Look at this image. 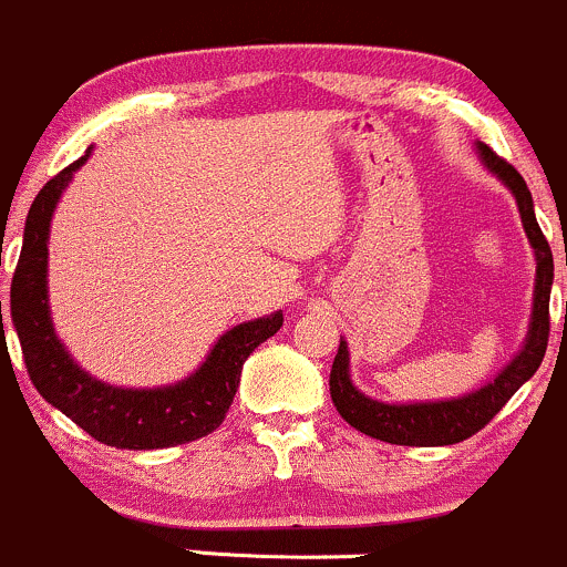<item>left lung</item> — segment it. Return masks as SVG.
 I'll return each mask as SVG.
<instances>
[{"label": "left lung", "mask_w": 567, "mask_h": 567, "mask_svg": "<svg viewBox=\"0 0 567 567\" xmlns=\"http://www.w3.org/2000/svg\"><path fill=\"white\" fill-rule=\"evenodd\" d=\"M476 156L487 173L498 178L513 193L518 204L520 223H524L526 239L535 250V291H532L529 330L515 352L513 361L502 369L493 380L452 400H424V402H380L355 389L350 378V350L347 341H339V352L330 369V396L336 411L347 424L361 430L369 439L385 441L400 446H450L472 439L480 433L504 405L509 396L537 372L548 344V300H551L554 284V259L546 237L535 217L532 193L520 173L504 159H498L485 143H476Z\"/></svg>", "instance_id": "left-lung-1"}]
</instances>
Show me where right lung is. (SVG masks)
Wrapping results in <instances>:
<instances>
[{"label":"right lung","instance_id":"add662e5","mask_svg":"<svg viewBox=\"0 0 567 567\" xmlns=\"http://www.w3.org/2000/svg\"><path fill=\"white\" fill-rule=\"evenodd\" d=\"M87 156L91 148L74 165L49 178L32 200L24 223V245L10 284V317L19 333L27 372L49 405L63 411L101 444L117 450H165L189 444L220 427L239 389L243 363L261 341L281 330L284 313L272 311L234 324L212 344L209 355L193 374L171 385L123 389L85 372L60 341L49 311V228L65 187Z\"/></svg>","mask_w":567,"mask_h":567}]
</instances>
